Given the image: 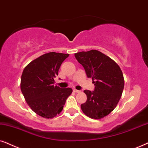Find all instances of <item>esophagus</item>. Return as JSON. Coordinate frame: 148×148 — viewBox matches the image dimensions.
Returning <instances> with one entry per match:
<instances>
[{
    "label": "esophagus",
    "instance_id": "1",
    "mask_svg": "<svg viewBox=\"0 0 148 148\" xmlns=\"http://www.w3.org/2000/svg\"><path fill=\"white\" fill-rule=\"evenodd\" d=\"M73 91H74V92H76V93H79L80 91H79V90H77V89H73Z\"/></svg>",
    "mask_w": 148,
    "mask_h": 148
}]
</instances>
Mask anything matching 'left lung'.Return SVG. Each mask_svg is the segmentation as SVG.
<instances>
[{
	"label": "left lung",
	"mask_w": 148,
	"mask_h": 148,
	"mask_svg": "<svg viewBox=\"0 0 148 148\" xmlns=\"http://www.w3.org/2000/svg\"><path fill=\"white\" fill-rule=\"evenodd\" d=\"M74 56L95 85L93 91H84L87 99L80 105L82 111L90 118H102L113 111L120 100L124 87L122 72L113 59L96 50Z\"/></svg>",
	"instance_id": "1"
}]
</instances>
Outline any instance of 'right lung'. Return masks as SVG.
I'll return each instance as SVG.
<instances>
[{
	"instance_id": "1",
	"label": "right lung",
	"mask_w": 148,
	"mask_h": 148,
	"mask_svg": "<svg viewBox=\"0 0 148 148\" xmlns=\"http://www.w3.org/2000/svg\"><path fill=\"white\" fill-rule=\"evenodd\" d=\"M68 57L69 54L48 52L31 61L22 72L20 88L25 100L35 113L45 118L60 113L72 92L71 88L54 86V78Z\"/></svg>"
}]
</instances>
